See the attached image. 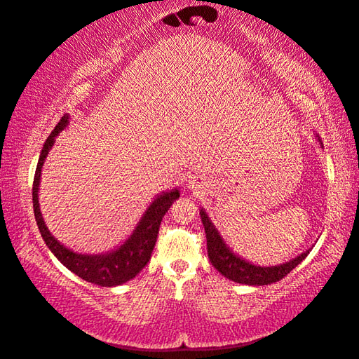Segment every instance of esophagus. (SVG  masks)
I'll return each mask as SVG.
<instances>
[{"label": "esophagus", "instance_id": "1", "mask_svg": "<svg viewBox=\"0 0 359 359\" xmlns=\"http://www.w3.org/2000/svg\"><path fill=\"white\" fill-rule=\"evenodd\" d=\"M189 187H192L194 191H197V189H200V181L198 180H192L191 183H189Z\"/></svg>", "mask_w": 359, "mask_h": 359}]
</instances>
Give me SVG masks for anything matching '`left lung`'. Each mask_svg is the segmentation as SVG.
<instances>
[{"label": "left lung", "mask_w": 359, "mask_h": 359, "mask_svg": "<svg viewBox=\"0 0 359 359\" xmlns=\"http://www.w3.org/2000/svg\"><path fill=\"white\" fill-rule=\"evenodd\" d=\"M317 140L322 144L320 137L316 135ZM323 147V144H322ZM200 217H202L205 233H206V249H208L210 262L212 263L219 273L224 278L236 282V284H246V285H269L274 282L280 280L282 278L292 271L293 268H297L301 262H303L307 255H309L311 249L304 250L303 254H299L294 259L288 260L285 263L276 266H260L254 265L248 260H244L243 257L236 255L227 244H225L224 238L219 233V230L215 227V224L211 222V219L203 208L200 210Z\"/></svg>", "instance_id": "8db88e82"}]
</instances>
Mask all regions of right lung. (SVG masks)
I'll return each mask as SVG.
<instances>
[{
  "instance_id": "right-lung-1",
  "label": "right lung",
  "mask_w": 359,
  "mask_h": 359,
  "mask_svg": "<svg viewBox=\"0 0 359 359\" xmlns=\"http://www.w3.org/2000/svg\"><path fill=\"white\" fill-rule=\"evenodd\" d=\"M67 124L69 115L66 113V115L60 119V123L56 124L52 134L48 135L46 143H43L39 161H37V168L33 181V208L37 227H39L42 240L46 241L47 248L52 250V254L67 269H71L74 274H77L79 278L100 287L121 285L124 282L134 279L149 262L154 244L157 241V233H159V225L162 217L165 216V212L168 211L175 200L180 197V189L175 187L172 191L157 194L156 198L149 203L147 211L143 212L140 221L137 222L135 229L132 230V233L126 238L123 244H119L118 248L111 249L110 252H74L72 249L66 248L65 244H61L52 233H50L46 222H43L42 212L39 208V183L43 161L47 159L50 149H52L55 144L56 137L60 135V132L62 129H66Z\"/></svg>"
}]
</instances>
